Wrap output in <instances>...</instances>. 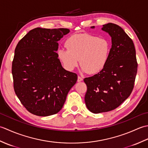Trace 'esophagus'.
<instances>
[{
    "instance_id": "obj_1",
    "label": "esophagus",
    "mask_w": 148,
    "mask_h": 148,
    "mask_svg": "<svg viewBox=\"0 0 148 148\" xmlns=\"http://www.w3.org/2000/svg\"><path fill=\"white\" fill-rule=\"evenodd\" d=\"M83 80V79L81 77H80V76L77 77V81H78V82H81V81H82Z\"/></svg>"
}]
</instances>
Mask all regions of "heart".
<instances>
[{
    "instance_id": "heart-1",
    "label": "heart",
    "mask_w": 148,
    "mask_h": 148,
    "mask_svg": "<svg viewBox=\"0 0 148 148\" xmlns=\"http://www.w3.org/2000/svg\"><path fill=\"white\" fill-rule=\"evenodd\" d=\"M65 45L67 49L59 48L57 56L66 70L72 71L79 62L81 71L91 74L98 73L105 67L111 46L108 39L90 34L72 36Z\"/></svg>"
}]
</instances>
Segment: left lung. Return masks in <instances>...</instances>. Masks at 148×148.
I'll list each match as a JSON object with an SVG mask.
<instances>
[{"instance_id": "obj_1", "label": "left lung", "mask_w": 148, "mask_h": 148, "mask_svg": "<svg viewBox=\"0 0 148 148\" xmlns=\"http://www.w3.org/2000/svg\"><path fill=\"white\" fill-rule=\"evenodd\" d=\"M102 30L111 37L109 60L98 74L84 79L87 86L84 101L89 111L95 114L120 106L132 92L137 72L136 49L124 30L112 23L103 25Z\"/></svg>"}]
</instances>
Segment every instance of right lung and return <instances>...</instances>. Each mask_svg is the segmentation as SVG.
Segmentation results:
<instances>
[{
  "mask_svg": "<svg viewBox=\"0 0 148 148\" xmlns=\"http://www.w3.org/2000/svg\"><path fill=\"white\" fill-rule=\"evenodd\" d=\"M68 29L36 28L16 47L12 64L16 95L28 111L39 116L56 114L62 109L76 73L63 68L57 56L58 41Z\"/></svg>",
  "mask_w": 148,
  "mask_h": 148,
  "instance_id": "right-lung-1",
  "label": "right lung"
}]
</instances>
